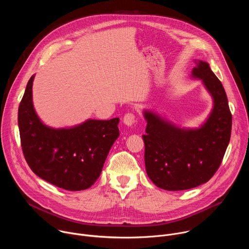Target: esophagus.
<instances>
[{"mask_svg":"<svg viewBox=\"0 0 249 249\" xmlns=\"http://www.w3.org/2000/svg\"><path fill=\"white\" fill-rule=\"evenodd\" d=\"M123 122H124L125 125L131 127V126H134L136 124L137 120H136V117L133 113H127V114H125V116L123 118Z\"/></svg>","mask_w":249,"mask_h":249,"instance_id":"34e87169","label":"esophagus"}]
</instances>
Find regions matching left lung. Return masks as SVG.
<instances>
[{
    "label": "left lung",
    "instance_id": "8db88e82",
    "mask_svg": "<svg viewBox=\"0 0 249 249\" xmlns=\"http://www.w3.org/2000/svg\"><path fill=\"white\" fill-rule=\"evenodd\" d=\"M192 78L202 80L214 106L198 129H184L145 110V165L158 187L180 191L209 181L220 167L231 133V113L225 89L208 63L197 61Z\"/></svg>",
    "mask_w": 249,
    "mask_h": 249
}]
</instances>
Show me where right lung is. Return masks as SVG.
<instances>
[{"mask_svg":"<svg viewBox=\"0 0 249 249\" xmlns=\"http://www.w3.org/2000/svg\"><path fill=\"white\" fill-rule=\"evenodd\" d=\"M29 79L18 107V128L25 160L45 181L69 191L89 188L119 137V118L89 119L71 128L54 129L41 122L32 103Z\"/></svg>","mask_w":249,"mask_h":249,"instance_id":"obj_1","label":"right lung"}]
</instances>
